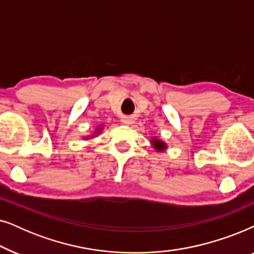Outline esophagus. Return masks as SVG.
<instances>
[{
	"label": "esophagus",
	"mask_w": 254,
	"mask_h": 254,
	"mask_svg": "<svg viewBox=\"0 0 254 254\" xmlns=\"http://www.w3.org/2000/svg\"><path fill=\"white\" fill-rule=\"evenodd\" d=\"M122 123H123V124H127V125H130V124H132V123H133V121L131 120L130 117H124L123 120H122Z\"/></svg>",
	"instance_id": "obj_1"
}]
</instances>
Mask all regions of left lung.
Wrapping results in <instances>:
<instances>
[{
  "label": "left lung",
  "instance_id": "1",
  "mask_svg": "<svg viewBox=\"0 0 254 254\" xmlns=\"http://www.w3.org/2000/svg\"><path fill=\"white\" fill-rule=\"evenodd\" d=\"M151 145H152V147H154L158 152H162L167 148V145L165 141L158 139V138H155V137L151 138Z\"/></svg>",
  "mask_w": 254,
  "mask_h": 254
}]
</instances>
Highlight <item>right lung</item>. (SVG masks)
Wrapping results in <instances>:
<instances>
[{
	"mask_svg": "<svg viewBox=\"0 0 254 254\" xmlns=\"http://www.w3.org/2000/svg\"><path fill=\"white\" fill-rule=\"evenodd\" d=\"M102 129H103V127H102V125H100V127H97L96 130L94 131V134H95V136H89V137H84V138H86V139H90V138L96 137V134H99L101 131H102Z\"/></svg>",
	"mask_w": 254,
	"mask_h": 254,
	"instance_id": "right-lung-1",
	"label": "right lung"
}]
</instances>
